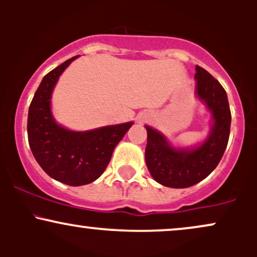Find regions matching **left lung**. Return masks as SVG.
Segmentation results:
<instances>
[{"mask_svg": "<svg viewBox=\"0 0 257 257\" xmlns=\"http://www.w3.org/2000/svg\"><path fill=\"white\" fill-rule=\"evenodd\" d=\"M196 91L213 114L214 125L209 138L193 150H176L161 133L146 125V166L152 178L161 185L185 188L205 179L222 158L228 144L231 110L226 90L217 79L197 65Z\"/></svg>", "mask_w": 257, "mask_h": 257, "instance_id": "8db88e82", "label": "left lung"}]
</instances>
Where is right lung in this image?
Here are the masks:
<instances>
[{"label": "right lung", "instance_id": "1", "mask_svg": "<svg viewBox=\"0 0 257 257\" xmlns=\"http://www.w3.org/2000/svg\"><path fill=\"white\" fill-rule=\"evenodd\" d=\"M78 57V55H77ZM73 57L44 76L29 107V145L37 163L57 181L87 185L105 172L114 147L133 122L88 132L67 131L55 123L51 112L52 91Z\"/></svg>", "mask_w": 257, "mask_h": 257}]
</instances>
